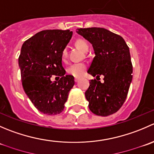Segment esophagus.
<instances>
[{
	"instance_id": "34e87169",
	"label": "esophagus",
	"mask_w": 154,
	"mask_h": 154,
	"mask_svg": "<svg viewBox=\"0 0 154 154\" xmlns=\"http://www.w3.org/2000/svg\"><path fill=\"white\" fill-rule=\"evenodd\" d=\"M74 81H75L76 83H77V82L79 81V79L78 78H75V79H74Z\"/></svg>"
}]
</instances>
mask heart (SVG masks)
Segmentation results:
<instances>
[{"instance_id":"obj_1","label":"heart","mask_w":154,"mask_h":154,"mask_svg":"<svg viewBox=\"0 0 154 154\" xmlns=\"http://www.w3.org/2000/svg\"><path fill=\"white\" fill-rule=\"evenodd\" d=\"M75 45L78 49L83 51V53H86L88 51V45L85 40L83 39H78L76 41ZM67 50L65 48L63 51H62V60L63 61H66L67 59ZM86 69V66L84 63H77L71 64L69 67L68 68L67 71L69 74L72 75L74 77H80L83 75Z\"/></svg>"}]
</instances>
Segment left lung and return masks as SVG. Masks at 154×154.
I'll list each match as a JSON object with an SVG mask.
<instances>
[{"label": "left lung", "instance_id": "left-lung-1", "mask_svg": "<svg viewBox=\"0 0 154 154\" xmlns=\"http://www.w3.org/2000/svg\"><path fill=\"white\" fill-rule=\"evenodd\" d=\"M77 32L94 48L95 57L88 73L104 77L103 83L95 79L90 81L85 92L88 108L97 116L114 114L125 103L133 79L129 47L121 35L104 28H80Z\"/></svg>", "mask_w": 154, "mask_h": 154}]
</instances>
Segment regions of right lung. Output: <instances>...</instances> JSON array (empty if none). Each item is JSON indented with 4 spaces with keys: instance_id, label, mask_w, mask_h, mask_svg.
I'll use <instances>...</instances> for the list:
<instances>
[{
    "instance_id": "add662e5",
    "label": "right lung",
    "mask_w": 154,
    "mask_h": 154,
    "mask_svg": "<svg viewBox=\"0 0 154 154\" xmlns=\"http://www.w3.org/2000/svg\"><path fill=\"white\" fill-rule=\"evenodd\" d=\"M72 33L69 29L42 30L21 47L18 65L23 88L32 104L44 114L61 113L74 85V77L66 75L62 64V51ZM52 75L60 76V80L51 82Z\"/></svg>"
}]
</instances>
